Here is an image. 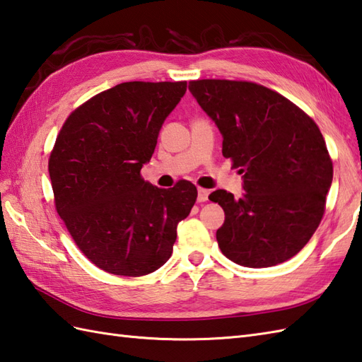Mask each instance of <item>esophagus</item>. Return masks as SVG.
Wrapping results in <instances>:
<instances>
[{
	"label": "esophagus",
	"mask_w": 362,
	"mask_h": 362,
	"mask_svg": "<svg viewBox=\"0 0 362 362\" xmlns=\"http://www.w3.org/2000/svg\"><path fill=\"white\" fill-rule=\"evenodd\" d=\"M209 196H210V189H205V188L197 189V202H206L209 201Z\"/></svg>",
	"instance_id": "obj_1"
}]
</instances>
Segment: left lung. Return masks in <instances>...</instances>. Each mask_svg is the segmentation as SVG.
<instances>
[{
    "instance_id": "left-lung-1",
    "label": "left lung",
    "mask_w": 362,
    "mask_h": 362,
    "mask_svg": "<svg viewBox=\"0 0 362 362\" xmlns=\"http://www.w3.org/2000/svg\"><path fill=\"white\" fill-rule=\"evenodd\" d=\"M189 91L216 122L222 156L244 173L241 199L209 196L226 211L216 232L221 252L245 267L292 258L325 213L333 161L316 122L276 91L247 81H191Z\"/></svg>"
}]
</instances>
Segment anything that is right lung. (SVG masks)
I'll return each instance as SVG.
<instances>
[{
	"instance_id": "right-lung-1",
	"label": "right lung",
	"mask_w": 362,
	"mask_h": 362,
	"mask_svg": "<svg viewBox=\"0 0 362 362\" xmlns=\"http://www.w3.org/2000/svg\"><path fill=\"white\" fill-rule=\"evenodd\" d=\"M185 91V81L118 83L74 109L56 138L48 161L54 205L79 250L105 272L157 271L196 202L188 180L165 189L141 177Z\"/></svg>"
}]
</instances>
